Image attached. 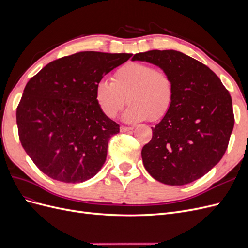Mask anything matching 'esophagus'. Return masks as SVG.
<instances>
[{"label":"esophagus","mask_w":248,"mask_h":248,"mask_svg":"<svg viewBox=\"0 0 248 248\" xmlns=\"http://www.w3.org/2000/svg\"><path fill=\"white\" fill-rule=\"evenodd\" d=\"M133 129V127H127V126H121V131L122 132H126V131H130Z\"/></svg>","instance_id":"1"}]
</instances>
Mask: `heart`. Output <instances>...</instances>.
<instances>
[{
    "label": "heart",
    "mask_w": 248,
    "mask_h": 248,
    "mask_svg": "<svg viewBox=\"0 0 248 248\" xmlns=\"http://www.w3.org/2000/svg\"><path fill=\"white\" fill-rule=\"evenodd\" d=\"M126 98L129 107L122 116L125 122L157 121L171 107L174 82L167 71L146 63L129 62L115 71L111 82L102 79L95 88L96 102L108 118L119 114Z\"/></svg>",
    "instance_id": "heart-1"
}]
</instances>
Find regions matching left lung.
<instances>
[{"label":"left lung","mask_w":248,"mask_h":248,"mask_svg":"<svg viewBox=\"0 0 248 248\" xmlns=\"http://www.w3.org/2000/svg\"><path fill=\"white\" fill-rule=\"evenodd\" d=\"M132 61L158 66L174 82L171 107L141 150L146 170L167 185L196 181L228 148L235 122L229 91L209 67L181 51L149 50Z\"/></svg>","instance_id":"8db88e82"}]
</instances>
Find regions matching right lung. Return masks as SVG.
<instances>
[{"label": "right lung", "mask_w": 248, "mask_h": 248, "mask_svg": "<svg viewBox=\"0 0 248 248\" xmlns=\"http://www.w3.org/2000/svg\"><path fill=\"white\" fill-rule=\"evenodd\" d=\"M131 56L80 51L50 62L28 81L16 109L18 136L49 178L80 183L101 170L120 126L101 111L95 88Z\"/></svg>", "instance_id": "1"}]
</instances>
